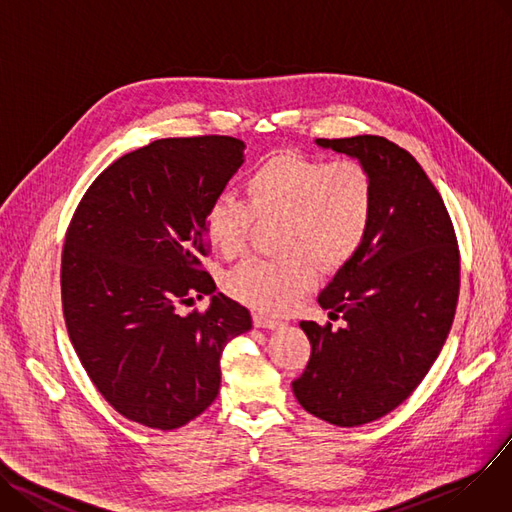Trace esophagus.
<instances>
[{
    "label": "esophagus",
    "instance_id": "obj_1",
    "mask_svg": "<svg viewBox=\"0 0 512 512\" xmlns=\"http://www.w3.org/2000/svg\"><path fill=\"white\" fill-rule=\"evenodd\" d=\"M254 324H256L258 328H268V330H275V328L285 326L281 320H275V318H270V316H264V314H260V312H256V314H254Z\"/></svg>",
    "mask_w": 512,
    "mask_h": 512
}]
</instances>
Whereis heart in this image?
<instances>
[{"mask_svg":"<svg viewBox=\"0 0 512 512\" xmlns=\"http://www.w3.org/2000/svg\"><path fill=\"white\" fill-rule=\"evenodd\" d=\"M244 196L246 202L223 196L210 204L204 231L210 246L233 258L244 252L254 219L283 221L281 244L291 258H250L225 279L235 299L266 314H281L314 285L307 257L326 270L345 264L362 248L374 215V177L357 159L326 163L281 150L248 171Z\"/></svg>","mask_w":512,"mask_h":512,"instance_id":"1","label":"heart"}]
</instances>
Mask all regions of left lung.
<instances>
[{
	"label": "left lung",
	"instance_id": "obj_1",
	"mask_svg": "<svg viewBox=\"0 0 512 512\" xmlns=\"http://www.w3.org/2000/svg\"><path fill=\"white\" fill-rule=\"evenodd\" d=\"M374 177V215L359 248L318 295L343 326L302 320L312 353L291 382L308 413L341 428L374 422L424 380L453 326L461 262L453 221L430 177L382 136L318 138Z\"/></svg>",
	"mask_w": 512,
	"mask_h": 512
}]
</instances>
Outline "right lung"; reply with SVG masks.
I'll use <instances>...</instances> for the list:
<instances>
[{"mask_svg": "<svg viewBox=\"0 0 512 512\" xmlns=\"http://www.w3.org/2000/svg\"><path fill=\"white\" fill-rule=\"evenodd\" d=\"M231 136L161 138L113 161L82 196L62 252L70 341L130 422L182 428L219 395L225 345L250 312L202 268L204 217L244 163ZM211 295L206 313L179 305Z\"/></svg>", "mask_w": 512, "mask_h": 512, "instance_id": "obj_1", "label": "right lung"}]
</instances>
